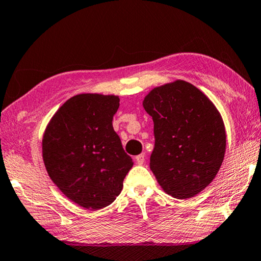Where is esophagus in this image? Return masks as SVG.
<instances>
[{"label": "esophagus", "mask_w": 261, "mask_h": 261, "mask_svg": "<svg viewBox=\"0 0 261 261\" xmlns=\"http://www.w3.org/2000/svg\"><path fill=\"white\" fill-rule=\"evenodd\" d=\"M144 158H146V155H144V153H142V154H140V155L136 156V158H135L136 163L141 166V164H143V162H144Z\"/></svg>", "instance_id": "1"}]
</instances>
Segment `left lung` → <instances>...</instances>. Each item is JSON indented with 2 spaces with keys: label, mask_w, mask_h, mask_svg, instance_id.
<instances>
[{
  "label": "left lung",
  "mask_w": 261,
  "mask_h": 261,
  "mask_svg": "<svg viewBox=\"0 0 261 261\" xmlns=\"http://www.w3.org/2000/svg\"><path fill=\"white\" fill-rule=\"evenodd\" d=\"M143 107L154 121L151 171L172 197H194L212 182L223 163L226 134L219 112L184 80L155 87Z\"/></svg>",
  "instance_id": "obj_1"
}]
</instances>
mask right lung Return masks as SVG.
<instances>
[{
    "label": "right lung",
    "mask_w": 261,
    "mask_h": 261,
    "mask_svg": "<svg viewBox=\"0 0 261 261\" xmlns=\"http://www.w3.org/2000/svg\"><path fill=\"white\" fill-rule=\"evenodd\" d=\"M117 95L84 93L56 112L43 135V161L50 178L84 209H102L119 196L133 160L113 129Z\"/></svg>",
    "instance_id": "1"
}]
</instances>
